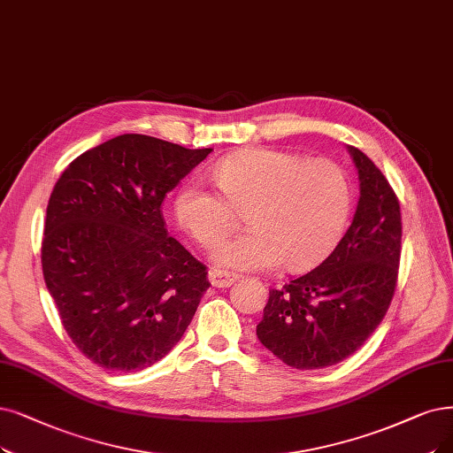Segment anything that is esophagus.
Here are the masks:
<instances>
[{"label": "esophagus", "instance_id": "esophagus-1", "mask_svg": "<svg viewBox=\"0 0 453 453\" xmlns=\"http://www.w3.org/2000/svg\"><path fill=\"white\" fill-rule=\"evenodd\" d=\"M240 277L242 275L232 273V271H226V269H210V282L215 288H228L236 280H240Z\"/></svg>", "mask_w": 453, "mask_h": 453}]
</instances>
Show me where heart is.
<instances>
[{
    "label": "heart",
    "instance_id": "b5f03b06",
    "mask_svg": "<svg viewBox=\"0 0 453 453\" xmlns=\"http://www.w3.org/2000/svg\"><path fill=\"white\" fill-rule=\"evenodd\" d=\"M221 195L189 180L174 196L178 225L204 249H215L247 211L249 232L226 242L215 262L236 269H311L338 243L351 211V184L329 159L252 149L213 167Z\"/></svg>",
    "mask_w": 453,
    "mask_h": 453
}]
</instances>
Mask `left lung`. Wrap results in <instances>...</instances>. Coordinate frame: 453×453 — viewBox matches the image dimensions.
<instances>
[{"label":"left lung","mask_w":453,"mask_h":453,"mask_svg":"<svg viewBox=\"0 0 453 453\" xmlns=\"http://www.w3.org/2000/svg\"><path fill=\"white\" fill-rule=\"evenodd\" d=\"M360 196L349 228L318 267L269 289L258 340L297 370L333 366L373 334L392 303L402 257V211L373 161L355 147Z\"/></svg>","instance_id":"1"}]
</instances>
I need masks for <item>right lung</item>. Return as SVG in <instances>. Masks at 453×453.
I'll return each mask as SVG.
<instances>
[{
    "mask_svg": "<svg viewBox=\"0 0 453 453\" xmlns=\"http://www.w3.org/2000/svg\"><path fill=\"white\" fill-rule=\"evenodd\" d=\"M211 149L124 134L78 156L51 191L42 273L72 343L139 372L184 336L208 269L165 228L164 201Z\"/></svg>",
    "mask_w": 453,
    "mask_h": 453,
    "instance_id": "right-lung-1",
    "label": "right lung"
}]
</instances>
